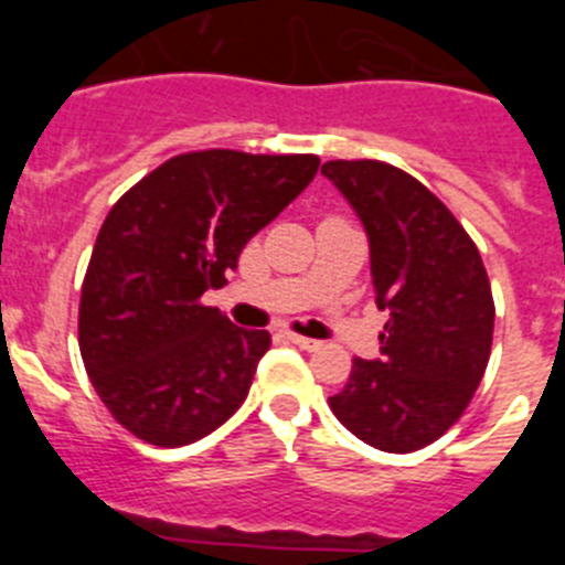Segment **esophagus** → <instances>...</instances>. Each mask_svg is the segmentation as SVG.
<instances>
[{
  "label": "esophagus",
  "instance_id": "esophagus-1",
  "mask_svg": "<svg viewBox=\"0 0 565 565\" xmlns=\"http://www.w3.org/2000/svg\"><path fill=\"white\" fill-rule=\"evenodd\" d=\"M286 339H288V342H294V344H297V348H302V351H317V348H319V342H317V339L299 337V333H291V331H286Z\"/></svg>",
  "mask_w": 565,
  "mask_h": 565
}]
</instances>
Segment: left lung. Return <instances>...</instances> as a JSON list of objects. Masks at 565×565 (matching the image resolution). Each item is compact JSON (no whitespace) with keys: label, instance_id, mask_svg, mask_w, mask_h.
<instances>
[{"label":"left lung","instance_id":"obj_1","mask_svg":"<svg viewBox=\"0 0 565 565\" xmlns=\"http://www.w3.org/2000/svg\"><path fill=\"white\" fill-rule=\"evenodd\" d=\"M322 174L367 234L382 356L356 359L328 398L364 444L413 452L450 430L481 384L495 306L476 243L413 174L382 161H328Z\"/></svg>","mask_w":565,"mask_h":565}]
</instances>
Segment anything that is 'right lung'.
I'll return each instance as SVG.
<instances>
[{"mask_svg":"<svg viewBox=\"0 0 565 565\" xmlns=\"http://www.w3.org/2000/svg\"><path fill=\"white\" fill-rule=\"evenodd\" d=\"M317 154H178L109 209L78 308L87 376L132 436L183 447L246 402L268 331L201 306L248 239L297 198Z\"/></svg>","mask_w":565,"mask_h":565,"instance_id":"obj_1","label":"right lung"}]
</instances>
